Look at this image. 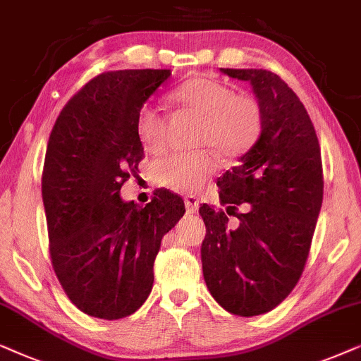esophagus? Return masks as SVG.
<instances>
[{
    "label": "esophagus",
    "mask_w": 361,
    "mask_h": 361,
    "mask_svg": "<svg viewBox=\"0 0 361 361\" xmlns=\"http://www.w3.org/2000/svg\"><path fill=\"white\" fill-rule=\"evenodd\" d=\"M185 206H186V211H188V213H196V211H198V206H200V200L196 198L195 195H186Z\"/></svg>",
    "instance_id": "obj_1"
}]
</instances>
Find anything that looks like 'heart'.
<instances>
[{"mask_svg": "<svg viewBox=\"0 0 361 361\" xmlns=\"http://www.w3.org/2000/svg\"><path fill=\"white\" fill-rule=\"evenodd\" d=\"M171 99L190 112L201 115L196 145L203 148L173 153L158 161L153 175L163 188L180 193L201 188L218 166L214 150L226 160H234L244 155L261 135L262 110L257 100L251 95L234 94L229 85L219 80L204 75L190 77L173 90ZM135 132L148 153L160 155L168 148L166 118L153 105L145 104L138 109Z\"/></svg>", "mask_w": 361, "mask_h": 361, "instance_id": "heart-1", "label": "heart"}]
</instances>
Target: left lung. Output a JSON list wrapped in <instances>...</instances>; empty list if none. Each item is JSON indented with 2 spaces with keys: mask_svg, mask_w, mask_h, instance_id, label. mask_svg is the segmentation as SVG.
Returning <instances> with one entry per match:
<instances>
[{
  "mask_svg": "<svg viewBox=\"0 0 361 361\" xmlns=\"http://www.w3.org/2000/svg\"><path fill=\"white\" fill-rule=\"evenodd\" d=\"M249 80L262 110L261 137L218 178L226 209L203 204V276L214 300L239 317L266 314L297 286L324 198L314 123L294 90L266 69H221ZM243 211L238 213V206ZM228 215H236L229 226Z\"/></svg>",
  "mask_w": 361,
  "mask_h": 361,
  "instance_id": "obj_1",
  "label": "left lung"
}]
</instances>
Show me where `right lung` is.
Returning a JSON list of instances; mask_svg holds the SVG:
<instances>
[{"mask_svg": "<svg viewBox=\"0 0 361 361\" xmlns=\"http://www.w3.org/2000/svg\"><path fill=\"white\" fill-rule=\"evenodd\" d=\"M170 75H95L64 105L47 142L41 186L51 264L69 300L90 317L117 320L140 309L161 238L185 214L183 200L168 190L145 206L118 195L145 157L138 109Z\"/></svg>", "mask_w": 361, "mask_h": 361, "instance_id": "right-lung-1", "label": "right lung"}]
</instances>
